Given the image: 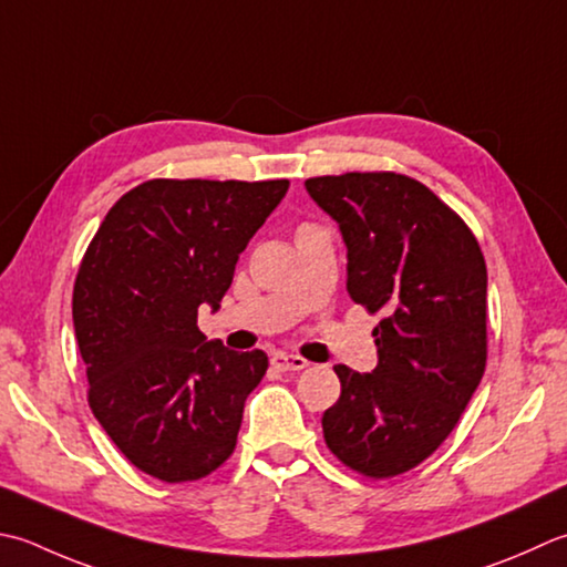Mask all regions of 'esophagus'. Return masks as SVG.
<instances>
[{"label":"esophagus","mask_w":567,"mask_h":567,"mask_svg":"<svg viewBox=\"0 0 567 567\" xmlns=\"http://www.w3.org/2000/svg\"><path fill=\"white\" fill-rule=\"evenodd\" d=\"M270 363H272V369H277V371H302V369H307L309 361L302 359V357H295V353L275 351L270 357Z\"/></svg>","instance_id":"esophagus-1"}]
</instances>
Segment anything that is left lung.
<instances>
[{"label": "left lung", "mask_w": 567, "mask_h": 567, "mask_svg": "<svg viewBox=\"0 0 567 567\" xmlns=\"http://www.w3.org/2000/svg\"><path fill=\"white\" fill-rule=\"evenodd\" d=\"M347 243V290L381 315L371 373L334 365L339 401L321 427L349 470L388 480L427 460L486 369V262L470 226L425 184L395 172L305 182Z\"/></svg>", "instance_id": "obj_1"}]
</instances>
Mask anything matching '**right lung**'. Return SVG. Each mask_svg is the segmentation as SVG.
<instances>
[{
	"label": "right lung",
	"mask_w": 567,
	"mask_h": 567,
	"mask_svg": "<svg viewBox=\"0 0 567 567\" xmlns=\"http://www.w3.org/2000/svg\"><path fill=\"white\" fill-rule=\"evenodd\" d=\"M287 179H150L107 210L73 285L87 403L117 450L154 480L216 472L236 450L243 408L268 371L198 329L236 262L287 194Z\"/></svg>",
	"instance_id": "add662e5"
}]
</instances>
